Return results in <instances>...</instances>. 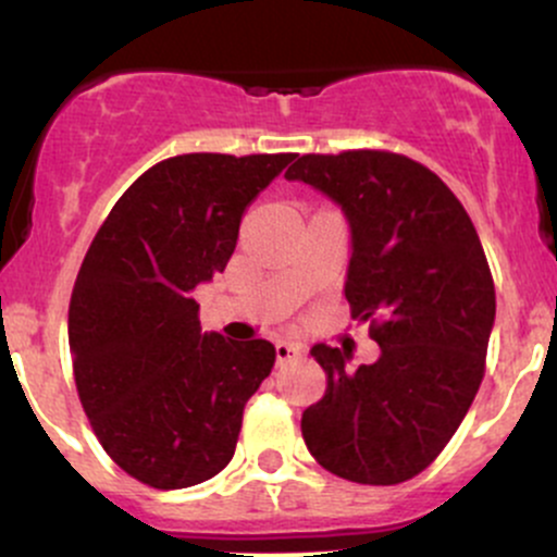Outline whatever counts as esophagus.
<instances>
[{"label":"esophagus","mask_w":557,"mask_h":557,"mask_svg":"<svg viewBox=\"0 0 557 557\" xmlns=\"http://www.w3.org/2000/svg\"><path fill=\"white\" fill-rule=\"evenodd\" d=\"M274 354H277V364L293 362V359L301 357V351H298V346L288 344V341H277V344H274Z\"/></svg>","instance_id":"34e87169"}]
</instances>
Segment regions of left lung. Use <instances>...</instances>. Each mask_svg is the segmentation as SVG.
<instances>
[{"instance_id": "obj_1", "label": "left lung", "mask_w": 557, "mask_h": 557, "mask_svg": "<svg viewBox=\"0 0 557 557\" xmlns=\"http://www.w3.org/2000/svg\"><path fill=\"white\" fill-rule=\"evenodd\" d=\"M285 180L344 211L346 301L381 346L357 370L346 348H311L327 388L304 409V442L341 479L401 484L447 447L484 377L497 304L479 232L431 169L396 152L301 156Z\"/></svg>"}]
</instances>
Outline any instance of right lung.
<instances>
[{
	"label": "right lung",
	"instance_id": "1",
	"mask_svg": "<svg viewBox=\"0 0 557 557\" xmlns=\"http://www.w3.org/2000/svg\"><path fill=\"white\" fill-rule=\"evenodd\" d=\"M293 152H187L145 171L84 256L69 309L78 399L110 460L152 488L209 481L274 368L269 341L200 333L193 290L224 272L243 213Z\"/></svg>",
	"mask_w": 557,
	"mask_h": 557
}]
</instances>
